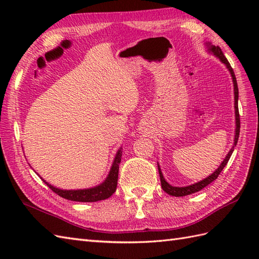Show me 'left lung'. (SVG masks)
Masks as SVG:
<instances>
[{
	"instance_id": "left-lung-1",
	"label": "left lung",
	"mask_w": 259,
	"mask_h": 259,
	"mask_svg": "<svg viewBox=\"0 0 259 259\" xmlns=\"http://www.w3.org/2000/svg\"><path fill=\"white\" fill-rule=\"evenodd\" d=\"M206 48H207V51L209 53L213 54L214 57L218 58L221 61L226 65V68L228 69L230 75H232V79H233V84H234V100H235V121H236V128H235V138H234V146L232 147V149L229 150V152L227 153V156L225 157V159L223 160V162L219 164V167L214 170V171L209 175L207 178L202 179L200 181H198L196 184H192L189 186H186V187H175L171 186L170 184H168L166 179L163 178V175L162 171L160 169V166H159L158 163V170H159V176H160V181H161V187L163 191H166L168 195L170 196H175V197H184L187 195H191L194 194V192L197 191H200L202 188H205L206 186H208L210 183H212L213 180H216L217 177L223 171V169L226 166L230 156H232V153L234 151V148L237 145V141H238V137H239V130H240V120H239V112H238V87H237V81H236V76L234 73V70L230 67L229 62L227 61V59L225 58L224 53L222 51V49L219 47H214L212 46L210 42H207L206 43Z\"/></svg>"
}]
</instances>
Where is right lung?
Wrapping results in <instances>:
<instances>
[{"label": "right lung", "mask_w": 259, "mask_h": 259, "mask_svg": "<svg viewBox=\"0 0 259 259\" xmlns=\"http://www.w3.org/2000/svg\"><path fill=\"white\" fill-rule=\"evenodd\" d=\"M121 156H122V148H119V150L115 153L113 159L112 166L110 168V171L100 185L87 189H73V190H65L60 189L50 185L43 178H41L48 185L49 188L56 192L60 197L64 199L72 200V201H80V202H95L99 200H104L111 196L117 189L118 184V174H119V164L121 162Z\"/></svg>", "instance_id": "right-lung-1"}]
</instances>
